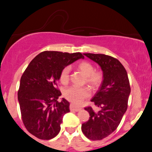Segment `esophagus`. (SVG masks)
Instances as JSON below:
<instances>
[{"label": "esophagus", "mask_w": 152, "mask_h": 152, "mask_svg": "<svg viewBox=\"0 0 152 152\" xmlns=\"http://www.w3.org/2000/svg\"><path fill=\"white\" fill-rule=\"evenodd\" d=\"M70 109H71V110H73V111H79L81 109V108L78 107V106H76V105H75V104H70Z\"/></svg>", "instance_id": "obj_1"}]
</instances>
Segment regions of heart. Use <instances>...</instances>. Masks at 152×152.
<instances>
[{
  "label": "heart",
  "instance_id": "1",
  "mask_svg": "<svg viewBox=\"0 0 152 152\" xmlns=\"http://www.w3.org/2000/svg\"><path fill=\"white\" fill-rule=\"evenodd\" d=\"M77 68L86 76V82L94 89L99 88L104 81V74L101 71L94 70V66L91 63L83 61L77 64ZM71 68L66 66L61 71L60 81L63 84H67L70 78ZM91 91L86 86L79 87L72 86L66 88L64 91V97L69 102L78 104L82 101L89 97Z\"/></svg>",
  "mask_w": 152,
  "mask_h": 152
}]
</instances>
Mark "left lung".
<instances>
[{"label":"left lung","instance_id":"8db88e82","mask_svg":"<svg viewBox=\"0 0 152 152\" xmlns=\"http://www.w3.org/2000/svg\"><path fill=\"white\" fill-rule=\"evenodd\" d=\"M83 54L101 66L104 81L91 100L100 109L96 111L91 106L85 108L90 117L82 124L81 130L91 140H102L116 129L126 112L131 92L129 81L118 59L105 54Z\"/></svg>","mask_w":152,"mask_h":152}]
</instances>
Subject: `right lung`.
Masks as SVG:
<instances>
[{"instance_id": "add662e5", "label": "right lung", "mask_w": 152, "mask_h": 152, "mask_svg": "<svg viewBox=\"0 0 152 152\" xmlns=\"http://www.w3.org/2000/svg\"><path fill=\"white\" fill-rule=\"evenodd\" d=\"M84 56L81 53L46 50L31 61L20 78L18 91L23 123L29 133L49 140L59 133L69 102L63 99L57 81L64 67Z\"/></svg>"}]
</instances>
